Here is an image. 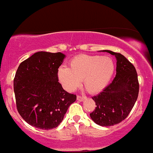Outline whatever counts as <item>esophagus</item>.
I'll return each mask as SVG.
<instances>
[{
    "instance_id": "esophagus-1",
    "label": "esophagus",
    "mask_w": 153,
    "mask_h": 153,
    "mask_svg": "<svg viewBox=\"0 0 153 153\" xmlns=\"http://www.w3.org/2000/svg\"><path fill=\"white\" fill-rule=\"evenodd\" d=\"M86 98V97H85V96H81V95L77 96V100H78V101H83Z\"/></svg>"
}]
</instances>
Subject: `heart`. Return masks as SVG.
I'll return each mask as SVG.
<instances>
[{"mask_svg":"<svg viewBox=\"0 0 153 153\" xmlns=\"http://www.w3.org/2000/svg\"><path fill=\"white\" fill-rule=\"evenodd\" d=\"M114 70V62L108 56L80 55L70 61V67H59L58 78L67 91L75 90L83 80L85 89L94 94L107 86Z\"/></svg>","mask_w":153,"mask_h":153,"instance_id":"b5f03b06","label":"heart"}]
</instances>
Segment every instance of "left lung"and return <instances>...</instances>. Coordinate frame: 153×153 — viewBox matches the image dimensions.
<instances>
[{"label":"left lung","instance_id":"left-lung-1","mask_svg":"<svg viewBox=\"0 0 153 153\" xmlns=\"http://www.w3.org/2000/svg\"><path fill=\"white\" fill-rule=\"evenodd\" d=\"M117 59V74L111 83L92 97L96 107L90 114L91 120L100 126H111L127 118L138 98L139 83L136 68L120 53L103 51Z\"/></svg>","mask_w":153,"mask_h":153}]
</instances>
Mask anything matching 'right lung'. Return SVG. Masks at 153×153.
<instances>
[{
  "mask_svg": "<svg viewBox=\"0 0 153 153\" xmlns=\"http://www.w3.org/2000/svg\"><path fill=\"white\" fill-rule=\"evenodd\" d=\"M65 57L62 53L37 52L20 64L14 78L16 105L22 118L42 130L55 128L76 95L62 88L58 69Z\"/></svg>",
  "mask_w": 153,
  "mask_h": 153,
  "instance_id": "right-lung-1",
  "label": "right lung"
}]
</instances>
